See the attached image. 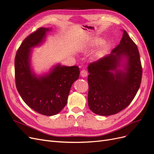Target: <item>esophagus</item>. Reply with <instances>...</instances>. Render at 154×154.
I'll use <instances>...</instances> for the list:
<instances>
[{"mask_svg": "<svg viewBox=\"0 0 154 154\" xmlns=\"http://www.w3.org/2000/svg\"><path fill=\"white\" fill-rule=\"evenodd\" d=\"M87 71H86V70L85 69H83L82 71H81V72H80V75L82 76V77H86L87 76Z\"/></svg>", "mask_w": 154, "mask_h": 154, "instance_id": "1", "label": "esophagus"}]
</instances>
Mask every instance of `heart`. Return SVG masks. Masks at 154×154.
Returning a JSON list of instances; mask_svg holds the SVG:
<instances>
[{
	"label": "heart",
	"instance_id": "obj_1",
	"mask_svg": "<svg viewBox=\"0 0 154 154\" xmlns=\"http://www.w3.org/2000/svg\"><path fill=\"white\" fill-rule=\"evenodd\" d=\"M103 40L101 39V38H98V39H96V40H94V42L92 43V45H94V46H96V45H99L100 44H101L102 43H103ZM107 49H108V45H103V46H102V48H101V50H100V54H103L104 53L106 52V51L107 50Z\"/></svg>",
	"mask_w": 154,
	"mask_h": 154
}]
</instances>
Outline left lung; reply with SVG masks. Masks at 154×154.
<instances>
[{
  "label": "left lung",
  "instance_id": "1",
  "mask_svg": "<svg viewBox=\"0 0 154 154\" xmlns=\"http://www.w3.org/2000/svg\"><path fill=\"white\" fill-rule=\"evenodd\" d=\"M122 31L120 43L111 53L88 66V104L96 114L119 112L130 104L140 87L143 71L139 50L127 31ZM123 57L128 61L125 72L117 69Z\"/></svg>",
  "mask_w": 154,
  "mask_h": 154
}]
</instances>
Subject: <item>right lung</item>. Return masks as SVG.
I'll return each mask as SVG.
<instances>
[{"instance_id": "right-lung-1", "label": "right lung", "mask_w": 154, "mask_h": 154, "mask_svg": "<svg viewBox=\"0 0 154 154\" xmlns=\"http://www.w3.org/2000/svg\"><path fill=\"white\" fill-rule=\"evenodd\" d=\"M49 30L40 27L23 40L15 58V77L23 101L36 112L49 116L59 113L66 105L70 89L80 71L76 66L58 65L49 74L40 78L31 72V48L40 44Z\"/></svg>"}]
</instances>
